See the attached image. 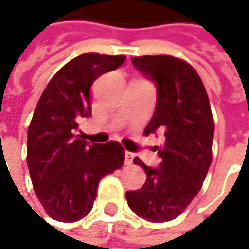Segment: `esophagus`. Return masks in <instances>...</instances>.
<instances>
[{"instance_id":"34e87169","label":"esophagus","mask_w":249,"mask_h":249,"mask_svg":"<svg viewBox=\"0 0 249 249\" xmlns=\"http://www.w3.org/2000/svg\"><path fill=\"white\" fill-rule=\"evenodd\" d=\"M134 159V153L131 152H125V165H131Z\"/></svg>"}]
</instances>
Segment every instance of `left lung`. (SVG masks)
I'll list each match as a JSON object with an SVG mask.
<instances>
[{"label": "left lung", "instance_id": "left-lung-1", "mask_svg": "<svg viewBox=\"0 0 249 249\" xmlns=\"http://www.w3.org/2000/svg\"><path fill=\"white\" fill-rule=\"evenodd\" d=\"M133 65L158 90L155 115L144 134L160 133L165 146L158 152L159 168L134 163L146 171L140 190L127 191L130 209L140 217L160 223L178 217L198 194L212 163L214 121L204 84L185 61L171 55L136 56Z\"/></svg>", "mask_w": 249, "mask_h": 249}]
</instances>
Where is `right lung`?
I'll return each mask as SVG.
<instances>
[{
	"label": "right lung",
	"instance_id": "right-lung-1",
	"mask_svg": "<svg viewBox=\"0 0 249 249\" xmlns=\"http://www.w3.org/2000/svg\"><path fill=\"white\" fill-rule=\"evenodd\" d=\"M124 61V55L83 53L52 77L36 105L27 131V166L39 201L58 222L87 216L100 179L124 165L119 143L89 144L75 134L78 121L91 115V84Z\"/></svg>",
	"mask_w": 249,
	"mask_h": 249
}]
</instances>
